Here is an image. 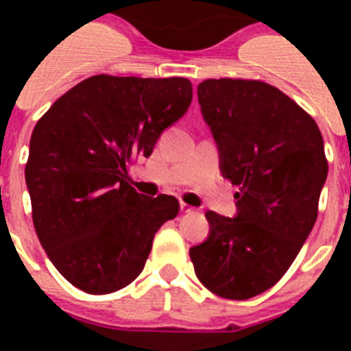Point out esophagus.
I'll list each match as a JSON object with an SVG mask.
<instances>
[{
	"label": "esophagus",
	"instance_id": "esophagus-1",
	"mask_svg": "<svg viewBox=\"0 0 351 351\" xmlns=\"http://www.w3.org/2000/svg\"><path fill=\"white\" fill-rule=\"evenodd\" d=\"M180 211H182V213H193V211H195V208H193V206H189V204H186V202H180Z\"/></svg>",
	"mask_w": 351,
	"mask_h": 351
}]
</instances>
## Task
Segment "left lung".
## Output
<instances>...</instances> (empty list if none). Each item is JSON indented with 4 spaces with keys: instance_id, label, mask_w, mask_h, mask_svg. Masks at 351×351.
Listing matches in <instances>:
<instances>
[{
    "instance_id": "1",
    "label": "left lung",
    "mask_w": 351,
    "mask_h": 351,
    "mask_svg": "<svg viewBox=\"0 0 351 351\" xmlns=\"http://www.w3.org/2000/svg\"><path fill=\"white\" fill-rule=\"evenodd\" d=\"M197 93L220 173L239 191L234 219L208 211V239L189 256L209 291L245 300L282 278L313 230L328 176L324 142L315 120L269 84L206 80Z\"/></svg>"
}]
</instances>
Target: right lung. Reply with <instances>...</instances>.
<instances>
[{"label": "right lung", "mask_w": 351, "mask_h": 351, "mask_svg": "<svg viewBox=\"0 0 351 351\" xmlns=\"http://www.w3.org/2000/svg\"><path fill=\"white\" fill-rule=\"evenodd\" d=\"M191 100L187 78L98 74L58 98L36 123L25 165L36 234L58 271L85 293L131 284L154 233L178 215L175 197L134 191L127 165L151 156Z\"/></svg>", "instance_id": "1"}]
</instances>
